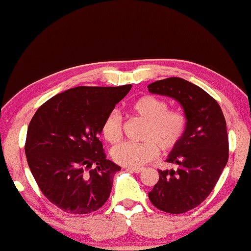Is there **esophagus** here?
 Returning <instances> with one entry per match:
<instances>
[{"mask_svg": "<svg viewBox=\"0 0 251 251\" xmlns=\"http://www.w3.org/2000/svg\"><path fill=\"white\" fill-rule=\"evenodd\" d=\"M126 169L128 172H133V173H136V174H139V173L143 172L144 168H142V167H127Z\"/></svg>", "mask_w": 251, "mask_h": 251, "instance_id": "esophagus-1", "label": "esophagus"}]
</instances>
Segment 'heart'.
Returning a JSON list of instances; mask_svg holds the SVG:
<instances>
[{"label": "heart", "mask_w": 251, "mask_h": 251, "mask_svg": "<svg viewBox=\"0 0 251 251\" xmlns=\"http://www.w3.org/2000/svg\"><path fill=\"white\" fill-rule=\"evenodd\" d=\"M137 117L147 122L143 139L140 143L124 142L111 150V157L125 167H140L154 159L158 148L171 151L182 140L186 129V117L182 111L168 109V103L153 95H143L130 104ZM102 135L108 142L116 143L123 133L122 117L117 111H111L101 126Z\"/></svg>", "instance_id": "b5f03b06"}]
</instances>
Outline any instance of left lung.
I'll return each instance as SVG.
<instances>
[{
	"mask_svg": "<svg viewBox=\"0 0 251 251\" xmlns=\"http://www.w3.org/2000/svg\"><path fill=\"white\" fill-rule=\"evenodd\" d=\"M148 90L174 99L186 117L184 135L166 159L177 165V169L158 171L159 181L149 192V199L166 213H186L209 196L226 166V122L216 100L188 80L171 77L149 84Z\"/></svg>",
	"mask_w": 251,
	"mask_h": 251,
	"instance_id": "left-lung-1",
	"label": "left lung"
}]
</instances>
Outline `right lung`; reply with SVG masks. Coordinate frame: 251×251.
Instances as JSON below:
<instances>
[{"mask_svg":"<svg viewBox=\"0 0 251 251\" xmlns=\"http://www.w3.org/2000/svg\"><path fill=\"white\" fill-rule=\"evenodd\" d=\"M132 85L78 86L41 105L31 118L25 144L38 188L70 214H89L110 196L121 167L105 158L101 126Z\"/></svg>","mask_w":251,"mask_h":251,"instance_id":"add662e5","label":"right lung"}]
</instances>
